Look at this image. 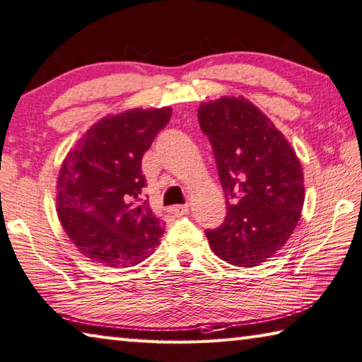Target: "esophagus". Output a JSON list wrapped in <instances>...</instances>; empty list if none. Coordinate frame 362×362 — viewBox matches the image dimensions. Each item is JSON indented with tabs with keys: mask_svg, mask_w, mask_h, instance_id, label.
I'll use <instances>...</instances> for the list:
<instances>
[{
	"mask_svg": "<svg viewBox=\"0 0 362 362\" xmlns=\"http://www.w3.org/2000/svg\"><path fill=\"white\" fill-rule=\"evenodd\" d=\"M173 216H181V214H186L189 211V205H173L167 210Z\"/></svg>",
	"mask_w": 362,
	"mask_h": 362,
	"instance_id": "34e87169",
	"label": "esophagus"
}]
</instances>
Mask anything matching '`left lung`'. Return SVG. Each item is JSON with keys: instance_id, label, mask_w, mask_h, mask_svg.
<instances>
[{"instance_id": "obj_1", "label": "left lung", "mask_w": 362, "mask_h": 362, "mask_svg": "<svg viewBox=\"0 0 362 362\" xmlns=\"http://www.w3.org/2000/svg\"><path fill=\"white\" fill-rule=\"evenodd\" d=\"M199 124L210 139L227 216L206 230L214 255L237 267H256L280 251L299 223L305 187L291 143L243 97L199 106Z\"/></svg>"}]
</instances>
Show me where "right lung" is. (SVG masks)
<instances>
[{"mask_svg":"<svg viewBox=\"0 0 362 362\" xmlns=\"http://www.w3.org/2000/svg\"><path fill=\"white\" fill-rule=\"evenodd\" d=\"M170 117V106L111 114L93 124L63 160L57 214L69 240L90 262L133 267L157 248L163 223L146 202L135 205L133 199L146 186L144 152Z\"/></svg>","mask_w":362,"mask_h":362,"instance_id":"right-lung-1","label":"right lung"}]
</instances>
